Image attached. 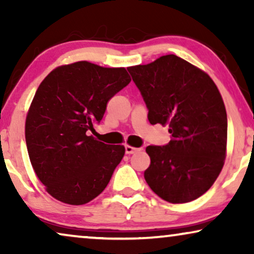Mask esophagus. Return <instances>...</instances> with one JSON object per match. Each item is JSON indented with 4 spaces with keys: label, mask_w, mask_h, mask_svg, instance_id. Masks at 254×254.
Masks as SVG:
<instances>
[{
    "label": "esophagus",
    "mask_w": 254,
    "mask_h": 254,
    "mask_svg": "<svg viewBox=\"0 0 254 254\" xmlns=\"http://www.w3.org/2000/svg\"><path fill=\"white\" fill-rule=\"evenodd\" d=\"M125 150H126V154L130 155V154H134V152H137L140 149L131 147V145H129V144H126L125 145Z\"/></svg>",
    "instance_id": "obj_1"
}]
</instances>
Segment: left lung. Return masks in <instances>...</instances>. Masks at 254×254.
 <instances>
[{
  "label": "left lung",
  "mask_w": 254,
  "mask_h": 254,
  "mask_svg": "<svg viewBox=\"0 0 254 254\" xmlns=\"http://www.w3.org/2000/svg\"><path fill=\"white\" fill-rule=\"evenodd\" d=\"M151 125L169 126L171 141L148 145L149 187L163 200L185 203L213 186L227 156V111L210 76L177 55L128 67Z\"/></svg>",
  "instance_id": "obj_1"
}]
</instances>
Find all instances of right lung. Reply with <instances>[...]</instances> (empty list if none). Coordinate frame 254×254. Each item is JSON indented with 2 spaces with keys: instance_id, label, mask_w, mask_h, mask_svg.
Listing matches in <instances>:
<instances>
[{
  "instance_id": "add662e5",
  "label": "right lung",
  "mask_w": 254,
  "mask_h": 254,
  "mask_svg": "<svg viewBox=\"0 0 254 254\" xmlns=\"http://www.w3.org/2000/svg\"><path fill=\"white\" fill-rule=\"evenodd\" d=\"M130 81L126 68L78 61L59 65L40 83L27 111L25 140L34 172L54 199L79 206L105 190L125 147L89 133Z\"/></svg>"
}]
</instances>
